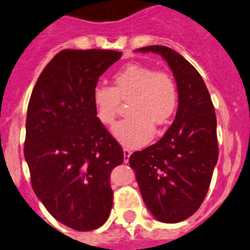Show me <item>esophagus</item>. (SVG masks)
Returning a JSON list of instances; mask_svg holds the SVG:
<instances>
[{
  "label": "esophagus",
  "mask_w": 250,
  "mask_h": 250,
  "mask_svg": "<svg viewBox=\"0 0 250 250\" xmlns=\"http://www.w3.org/2000/svg\"><path fill=\"white\" fill-rule=\"evenodd\" d=\"M123 153H125V163H128L130 154H132V150H129L128 148H125V149H123Z\"/></svg>",
  "instance_id": "34e87169"
}]
</instances>
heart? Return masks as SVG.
I'll list each match as a JSON object with an SVG mask.
<instances>
[{"label":"heart","mask_w":250,"mask_h":250,"mask_svg":"<svg viewBox=\"0 0 250 250\" xmlns=\"http://www.w3.org/2000/svg\"><path fill=\"white\" fill-rule=\"evenodd\" d=\"M113 86L93 88L91 101L104 125H112L121 101H128L129 117L113 127L114 138L127 148H138L154 136V125L170 123L179 104V90L174 78L165 71H155L143 64H128L112 78Z\"/></svg>","instance_id":"1"}]
</instances>
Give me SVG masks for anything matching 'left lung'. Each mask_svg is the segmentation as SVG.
Returning a JSON list of instances; mask_svg holds the SVG:
<instances>
[{
  "mask_svg": "<svg viewBox=\"0 0 250 250\" xmlns=\"http://www.w3.org/2000/svg\"><path fill=\"white\" fill-rule=\"evenodd\" d=\"M160 54L179 90L176 116L160 141L129 157L144 204L157 220L178 223L192 216L208 191L218 159L217 121L199 71L164 45L137 49Z\"/></svg>",
  "mask_w": 250,
  "mask_h": 250,
  "instance_id": "obj_1",
  "label": "left lung"
}]
</instances>
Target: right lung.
<instances>
[{"label": "right lung", "mask_w": 250, "mask_h": 250, "mask_svg": "<svg viewBox=\"0 0 250 250\" xmlns=\"http://www.w3.org/2000/svg\"><path fill=\"white\" fill-rule=\"evenodd\" d=\"M121 57L102 49L59 51L28 104L24 158L32 188L55 220L75 230L101 227L113 204L109 175L125 154L97 120L91 96Z\"/></svg>", "instance_id": "add662e5"}]
</instances>
